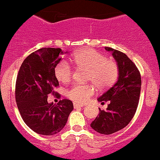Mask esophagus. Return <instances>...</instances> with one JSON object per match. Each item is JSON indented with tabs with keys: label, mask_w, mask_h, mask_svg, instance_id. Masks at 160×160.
Wrapping results in <instances>:
<instances>
[{
	"label": "esophagus",
	"mask_w": 160,
	"mask_h": 160,
	"mask_svg": "<svg viewBox=\"0 0 160 160\" xmlns=\"http://www.w3.org/2000/svg\"><path fill=\"white\" fill-rule=\"evenodd\" d=\"M73 105H74V108H75V109L84 107V105H83V104H78V103H76V102H74Z\"/></svg>",
	"instance_id": "esophagus-1"
}]
</instances>
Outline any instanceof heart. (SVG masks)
I'll use <instances>...</instances> for the list:
<instances>
[{"instance_id":"heart-1","label":"heart","mask_w":160,"mask_h":160,"mask_svg":"<svg viewBox=\"0 0 160 160\" xmlns=\"http://www.w3.org/2000/svg\"><path fill=\"white\" fill-rule=\"evenodd\" d=\"M72 62L79 68L88 69L86 80L94 83L98 88L104 89L110 87L116 80L119 73L117 64L107 60L104 55L94 49H87L73 54ZM73 69L69 62L62 60L54 68V75L62 83L69 82ZM96 92L94 84H75L67 92V96L76 103L84 104Z\"/></svg>"}]
</instances>
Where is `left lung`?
Instances as JSON below:
<instances>
[{
  "instance_id": "8db88e82",
  "label": "left lung",
  "mask_w": 160,
  "mask_h": 160,
  "mask_svg": "<svg viewBox=\"0 0 160 160\" xmlns=\"http://www.w3.org/2000/svg\"><path fill=\"white\" fill-rule=\"evenodd\" d=\"M105 49L112 53L117 64V81L98 98V102H107L106 111L99 108V115L91 123L92 129L101 134L109 135L128 125L135 115L141 92L140 72L129 58L120 51L110 47Z\"/></svg>"
}]
</instances>
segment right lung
Returning a JSON list of instances; mask_svg holds the SVG:
<instances>
[{"mask_svg": "<svg viewBox=\"0 0 160 160\" xmlns=\"http://www.w3.org/2000/svg\"><path fill=\"white\" fill-rule=\"evenodd\" d=\"M67 53V52H66ZM63 51L59 48H42L31 53L20 67L16 80L15 98L23 121L35 132L51 136L65 127L73 110L71 100L48 102V94L58 85L54 68Z\"/></svg>", "mask_w": 160, "mask_h": 160, "instance_id": "obj_1", "label": "right lung"}]
</instances>
